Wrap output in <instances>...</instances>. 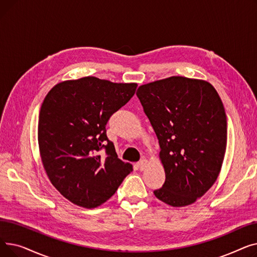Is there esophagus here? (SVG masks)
I'll return each instance as SVG.
<instances>
[{"mask_svg":"<svg viewBox=\"0 0 257 257\" xmlns=\"http://www.w3.org/2000/svg\"><path fill=\"white\" fill-rule=\"evenodd\" d=\"M147 165H148V160H147L146 158H143L142 160H140L139 163L137 164L138 168H139L141 171H144V170H145V168L147 167Z\"/></svg>","mask_w":257,"mask_h":257,"instance_id":"1","label":"esophagus"}]
</instances>
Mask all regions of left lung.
I'll use <instances>...</instances> for the list:
<instances>
[{
    "label": "left lung",
    "instance_id": "1",
    "mask_svg": "<svg viewBox=\"0 0 257 257\" xmlns=\"http://www.w3.org/2000/svg\"><path fill=\"white\" fill-rule=\"evenodd\" d=\"M137 96L166 172L155 197L174 207L193 204L217 180L225 156L227 118L219 93L206 81L174 76L140 86Z\"/></svg>",
    "mask_w": 257,
    "mask_h": 257
}]
</instances>
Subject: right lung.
<instances>
[{
  "label": "right lung",
  "instance_id": "obj_1",
  "mask_svg": "<svg viewBox=\"0 0 257 257\" xmlns=\"http://www.w3.org/2000/svg\"><path fill=\"white\" fill-rule=\"evenodd\" d=\"M137 87L89 76L63 81L46 96L38 117L40 157L51 183L72 203L100 206L132 172L117 158L106 124Z\"/></svg>",
  "mask_w": 257,
  "mask_h": 257
}]
</instances>
